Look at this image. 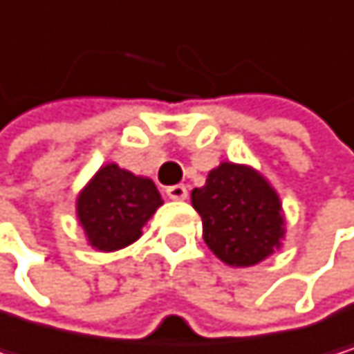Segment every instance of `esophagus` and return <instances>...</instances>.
Segmentation results:
<instances>
[{
  "instance_id": "1",
  "label": "esophagus",
  "mask_w": 354,
  "mask_h": 354,
  "mask_svg": "<svg viewBox=\"0 0 354 354\" xmlns=\"http://www.w3.org/2000/svg\"><path fill=\"white\" fill-rule=\"evenodd\" d=\"M169 199H187V187L185 185H171L165 189Z\"/></svg>"
}]
</instances>
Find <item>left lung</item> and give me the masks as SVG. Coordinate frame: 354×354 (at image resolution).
I'll return each instance as SVG.
<instances>
[{
    "label": "left lung",
    "instance_id": "1",
    "mask_svg": "<svg viewBox=\"0 0 354 354\" xmlns=\"http://www.w3.org/2000/svg\"><path fill=\"white\" fill-rule=\"evenodd\" d=\"M191 201L201 216L203 240L223 263L250 268L280 248L282 203L257 169L225 161L208 174L206 185L193 189Z\"/></svg>",
    "mask_w": 354,
    "mask_h": 354
}]
</instances>
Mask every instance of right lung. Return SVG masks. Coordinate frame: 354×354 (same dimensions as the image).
<instances>
[{
	"instance_id": "right-lung-1",
	"label": "right lung",
	"mask_w": 354,
	"mask_h": 354,
	"mask_svg": "<svg viewBox=\"0 0 354 354\" xmlns=\"http://www.w3.org/2000/svg\"><path fill=\"white\" fill-rule=\"evenodd\" d=\"M161 203L163 199L151 178L108 163L80 191L76 212L88 244L112 252L136 242Z\"/></svg>"
}]
</instances>
